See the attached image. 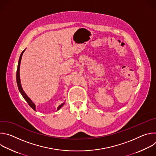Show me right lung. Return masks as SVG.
Listing matches in <instances>:
<instances>
[{"instance_id": "obj_1", "label": "right lung", "mask_w": 156, "mask_h": 156, "mask_svg": "<svg viewBox=\"0 0 156 156\" xmlns=\"http://www.w3.org/2000/svg\"><path fill=\"white\" fill-rule=\"evenodd\" d=\"M25 51V49L21 52L20 58H19V61H18V67H17V70H16V83H17V85H18V90L20 92V93L21 94L22 96L23 97V98L26 100V101L28 102V105L34 110H36V105H34V104L31 101V99L27 96V95L25 94V93L23 91V89H22L21 85V82H20V63H21V57H22V55H23L24 51ZM64 104V103H63L62 104H61L60 105L58 106V107L57 108V110H59Z\"/></svg>"}]
</instances>
